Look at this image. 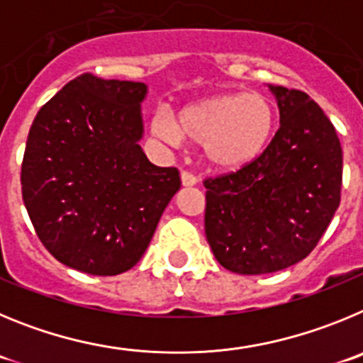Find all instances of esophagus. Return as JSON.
I'll use <instances>...</instances> for the list:
<instances>
[{"mask_svg":"<svg viewBox=\"0 0 363 363\" xmlns=\"http://www.w3.org/2000/svg\"><path fill=\"white\" fill-rule=\"evenodd\" d=\"M181 182H182V186L189 188V186L197 184V177H195V175H191V174H188V172H182V174H181Z\"/></svg>","mask_w":363,"mask_h":363,"instance_id":"1","label":"esophagus"}]
</instances>
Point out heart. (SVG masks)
Instances as JSON below:
<instances>
[{"label":"heart","instance_id":"obj_1","mask_svg":"<svg viewBox=\"0 0 363 363\" xmlns=\"http://www.w3.org/2000/svg\"><path fill=\"white\" fill-rule=\"evenodd\" d=\"M279 123L275 103L264 94H213L182 106L177 121L168 112L152 119V133L179 146L201 145L208 164L238 172L259 161L269 148Z\"/></svg>","mask_w":363,"mask_h":363}]
</instances>
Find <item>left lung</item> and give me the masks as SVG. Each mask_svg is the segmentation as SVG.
Wrapping results in <instances>:
<instances>
[{
	"label": "left lung",
	"mask_w": 363,
	"mask_h": 363,
	"mask_svg": "<svg viewBox=\"0 0 363 363\" xmlns=\"http://www.w3.org/2000/svg\"><path fill=\"white\" fill-rule=\"evenodd\" d=\"M280 128L262 157L204 181L206 238L222 267L266 275L308 257L340 204L342 146L318 104L267 84Z\"/></svg>",
	"instance_id": "8db88e82"
}]
</instances>
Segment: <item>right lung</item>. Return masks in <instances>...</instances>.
I'll list each match as a JSON object with an SVG mask.
<instances>
[{
	"mask_svg": "<svg viewBox=\"0 0 363 363\" xmlns=\"http://www.w3.org/2000/svg\"><path fill=\"white\" fill-rule=\"evenodd\" d=\"M145 83L92 74L65 84L30 126L23 202L54 259L88 275L132 269L181 188L175 168L146 159Z\"/></svg>",
	"mask_w": 363,
	"mask_h": 363,
	"instance_id": "right-lung-1",
	"label": "right lung"
}]
</instances>
